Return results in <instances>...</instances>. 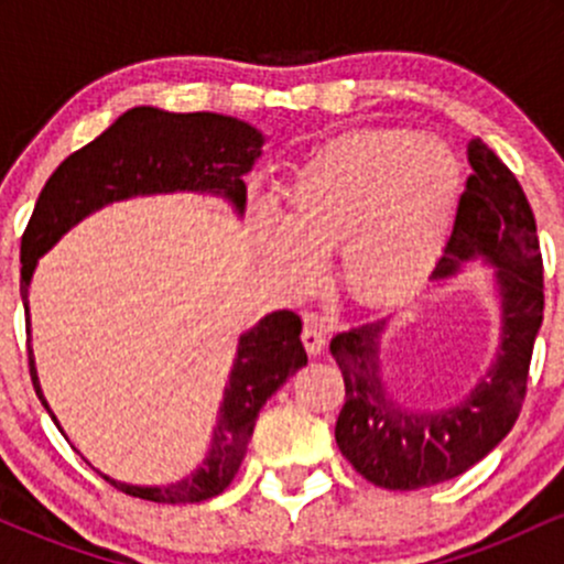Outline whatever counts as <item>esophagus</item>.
I'll use <instances>...</instances> for the list:
<instances>
[{
	"instance_id": "obj_1",
	"label": "esophagus",
	"mask_w": 564,
	"mask_h": 564,
	"mask_svg": "<svg viewBox=\"0 0 564 564\" xmlns=\"http://www.w3.org/2000/svg\"><path fill=\"white\" fill-rule=\"evenodd\" d=\"M302 341L304 347H307L310 355H318L323 345H326V332H323V326L318 321H307L302 328Z\"/></svg>"
}]
</instances>
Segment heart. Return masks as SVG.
Listing matches in <instances>:
<instances>
[{"label": "heart", "mask_w": 564, "mask_h": 564, "mask_svg": "<svg viewBox=\"0 0 564 564\" xmlns=\"http://www.w3.org/2000/svg\"><path fill=\"white\" fill-rule=\"evenodd\" d=\"M458 180L456 156L435 140L394 129L341 134L294 174L286 217H257V241L289 289L315 286L323 254L341 246L347 289L364 302H394L435 264Z\"/></svg>", "instance_id": "obj_1"}]
</instances>
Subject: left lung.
<instances>
[{"instance_id":"8db88e82","label":"left lung","mask_w":564,"mask_h":564,"mask_svg":"<svg viewBox=\"0 0 564 564\" xmlns=\"http://www.w3.org/2000/svg\"><path fill=\"white\" fill-rule=\"evenodd\" d=\"M471 174L435 278L464 262L496 264L501 294V349L488 377L458 405L411 411L381 381L384 321L355 323L332 339L345 379L336 445L368 482L416 490L453 480L509 435L528 392L535 334L543 321V260L525 191L482 140L469 142Z\"/></svg>"}]
</instances>
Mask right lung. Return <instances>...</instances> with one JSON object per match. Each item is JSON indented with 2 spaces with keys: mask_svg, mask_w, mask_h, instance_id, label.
I'll return each mask as SVG.
<instances>
[{
  "mask_svg": "<svg viewBox=\"0 0 564 564\" xmlns=\"http://www.w3.org/2000/svg\"><path fill=\"white\" fill-rule=\"evenodd\" d=\"M260 153L262 132L230 116L170 113L148 106L119 116L100 138L70 153L39 193L34 215L21 238V296L25 313L36 260L89 212L111 200L172 191L223 193L238 212H243V174L254 166ZM300 334V315L278 310L241 336L219 405L212 448L193 475L166 488H140L100 475L102 480L121 494L159 503H198L223 494L241 469L260 408L291 373H296V368L307 364ZM29 368L39 400L50 413V405L39 390L31 349Z\"/></svg>",
  "mask_w": 564,
  "mask_h": 564,
  "instance_id": "add662e5",
  "label": "right lung"
}]
</instances>
